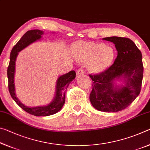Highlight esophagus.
Wrapping results in <instances>:
<instances>
[{"label": "esophagus", "instance_id": "1", "mask_svg": "<svg viewBox=\"0 0 150 150\" xmlns=\"http://www.w3.org/2000/svg\"><path fill=\"white\" fill-rule=\"evenodd\" d=\"M83 73H84V71H83L82 69H79L77 70V73H76V74H77V76L78 77V76L82 75V74H83Z\"/></svg>", "mask_w": 150, "mask_h": 150}]
</instances>
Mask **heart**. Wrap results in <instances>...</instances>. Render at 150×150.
Returning <instances> with one entry per match:
<instances>
[{
	"label": "heart",
	"instance_id": "b5f03b06",
	"mask_svg": "<svg viewBox=\"0 0 150 150\" xmlns=\"http://www.w3.org/2000/svg\"><path fill=\"white\" fill-rule=\"evenodd\" d=\"M72 50L75 59L86 63L88 70L94 73L106 70L115 57L113 47L102 43L79 41L73 44Z\"/></svg>",
	"mask_w": 150,
	"mask_h": 150
}]
</instances>
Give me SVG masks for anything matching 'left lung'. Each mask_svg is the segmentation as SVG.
<instances>
[{"instance_id": "left-lung-1", "label": "left lung", "mask_w": 150, "mask_h": 150, "mask_svg": "<svg viewBox=\"0 0 150 150\" xmlns=\"http://www.w3.org/2000/svg\"><path fill=\"white\" fill-rule=\"evenodd\" d=\"M103 40L115 44L118 55L108 69L98 74L89 75L93 81L89 98L98 110L115 112L128 107L140 93L144 73L142 55L128 38L112 36ZM122 77L126 84L121 88L115 87L113 81Z\"/></svg>"}]
</instances>
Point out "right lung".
<instances>
[{"label":"right lung","instance_id":"1","mask_svg":"<svg viewBox=\"0 0 150 150\" xmlns=\"http://www.w3.org/2000/svg\"><path fill=\"white\" fill-rule=\"evenodd\" d=\"M44 34V31L40 30H29L25 33L17 44L12 48L10 55V62L7 69V76L8 81V90L10 94L20 108L35 116H46L54 115L59 111L63 107L65 100V91L69 83L75 78L76 73L75 71H71L69 73L62 75L57 81L56 94L55 97L52 103L47 106H38V107H28L20 102L15 94L14 77L15 71V62L18 55V53L23 50L32 43L41 38Z\"/></svg>","mask_w":150,"mask_h":150}]
</instances>
